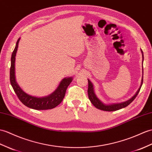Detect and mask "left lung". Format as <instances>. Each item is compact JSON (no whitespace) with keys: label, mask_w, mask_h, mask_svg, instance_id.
Listing matches in <instances>:
<instances>
[{"label":"left lung","mask_w":152,"mask_h":152,"mask_svg":"<svg viewBox=\"0 0 152 152\" xmlns=\"http://www.w3.org/2000/svg\"><path fill=\"white\" fill-rule=\"evenodd\" d=\"M141 52H142V63H143L144 54H143V52H142V50H141ZM142 70H143V69H142ZM142 83H143V77L142 78V82H141V86L139 89V90L137 91V92L136 93V94L134 95V96L132 98H130L129 100H128V101L121 102V103L107 105V104H104L103 102H101L97 98L96 95L95 94V93H94L93 85L92 83H91V81L89 79H88V85H89V86H88V90H87L88 96H89V99L91 102V103H92L94 106L96 107L97 109H100V110L105 111H114L118 110V109H121L122 108L126 107V106H128V105L131 104L132 102L134 100H135V98H136L137 95H138L140 88H141V86H142Z\"/></svg>","instance_id":"obj_1"}]
</instances>
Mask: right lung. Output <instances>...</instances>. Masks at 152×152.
Wrapping results in <instances>:
<instances>
[{"label": "right lung", "mask_w": 152, "mask_h": 152, "mask_svg": "<svg viewBox=\"0 0 152 152\" xmlns=\"http://www.w3.org/2000/svg\"><path fill=\"white\" fill-rule=\"evenodd\" d=\"M20 38L17 40L15 49L12 52L11 58V67H10V78L13 89L15 91L20 101L22 103L31 109L36 110H46L56 107L62 102L63 98L65 97L66 90L67 89L70 83L72 82V77H65L60 82L59 86L51 94L45 97H36L28 94L20 89L19 86L17 84L15 80V56L18 48V45Z\"/></svg>", "instance_id": "add662e5"}]
</instances>
